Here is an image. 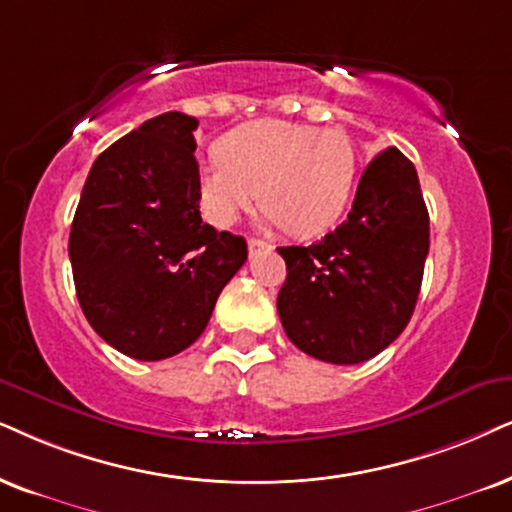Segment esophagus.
I'll use <instances>...</instances> for the list:
<instances>
[{"instance_id":"1","label":"esophagus","mask_w":512,"mask_h":512,"mask_svg":"<svg viewBox=\"0 0 512 512\" xmlns=\"http://www.w3.org/2000/svg\"><path fill=\"white\" fill-rule=\"evenodd\" d=\"M248 250H250V257L262 255V252H269V250H271V243L262 241V238H250V241H248Z\"/></svg>"}]
</instances>
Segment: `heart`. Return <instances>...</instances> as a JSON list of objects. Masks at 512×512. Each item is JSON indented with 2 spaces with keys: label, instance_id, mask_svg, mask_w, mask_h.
<instances>
[{
  "label": "heart",
  "instance_id": "1",
  "mask_svg": "<svg viewBox=\"0 0 512 512\" xmlns=\"http://www.w3.org/2000/svg\"><path fill=\"white\" fill-rule=\"evenodd\" d=\"M219 160L200 165L198 200L215 226L260 205L293 236H319L338 222L357 179V148L340 129L252 120L224 134Z\"/></svg>",
  "mask_w": 512,
  "mask_h": 512
}]
</instances>
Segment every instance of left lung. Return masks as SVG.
Masks as SVG:
<instances>
[{
    "mask_svg": "<svg viewBox=\"0 0 512 512\" xmlns=\"http://www.w3.org/2000/svg\"><path fill=\"white\" fill-rule=\"evenodd\" d=\"M430 250L416 167L385 148L361 174L352 210L312 245L278 248L286 283L276 307L297 349L328 364L375 357L411 321Z\"/></svg>",
    "mask_w": 512,
    "mask_h": 512,
    "instance_id": "1",
    "label": "left lung"
}]
</instances>
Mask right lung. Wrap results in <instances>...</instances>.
<instances>
[{
  "instance_id": "obj_1",
  "label": "right lung",
  "mask_w": 512,
  "mask_h": 512,
  "mask_svg": "<svg viewBox=\"0 0 512 512\" xmlns=\"http://www.w3.org/2000/svg\"><path fill=\"white\" fill-rule=\"evenodd\" d=\"M196 127V118L170 111L108 146L70 226L68 255L89 326L139 361L193 345L248 260L243 236L200 219Z\"/></svg>"
}]
</instances>
